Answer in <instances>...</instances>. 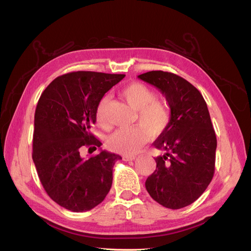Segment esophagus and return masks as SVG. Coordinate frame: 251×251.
<instances>
[{"mask_svg":"<svg viewBox=\"0 0 251 251\" xmlns=\"http://www.w3.org/2000/svg\"><path fill=\"white\" fill-rule=\"evenodd\" d=\"M123 159L125 161H133L136 159V156H124Z\"/></svg>","mask_w":251,"mask_h":251,"instance_id":"34e87169","label":"esophagus"}]
</instances>
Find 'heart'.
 Instances as JSON below:
<instances>
[{
  "label": "heart",
  "mask_w": 251,
  "mask_h": 251,
  "mask_svg": "<svg viewBox=\"0 0 251 251\" xmlns=\"http://www.w3.org/2000/svg\"><path fill=\"white\" fill-rule=\"evenodd\" d=\"M121 95L133 109L138 111V121L141 126L123 128L111 135L107 147L118 154L131 155L137 151L151 137H159L171 121V109L168 103L156 100V93L142 82H132L121 90ZM109 96H103L95 109V119L104 130L110 125L105 118Z\"/></svg>",
  "instance_id": "obj_1"
}]
</instances>
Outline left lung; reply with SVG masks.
<instances>
[{
  "label": "left lung",
  "instance_id": "1",
  "mask_svg": "<svg viewBox=\"0 0 251 251\" xmlns=\"http://www.w3.org/2000/svg\"><path fill=\"white\" fill-rule=\"evenodd\" d=\"M161 91L171 108L168 128L154 141L162 151L146 181L150 196L162 206L179 209L194 203L214 177L217 137L199 90L179 75L150 71L138 75Z\"/></svg>",
  "mask_w": 251,
  "mask_h": 251
}]
</instances>
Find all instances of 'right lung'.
I'll list each match as a JSON object with an SVG mask.
<instances>
[{
    "label": "right lung",
    "instance_id": "1",
    "mask_svg": "<svg viewBox=\"0 0 251 251\" xmlns=\"http://www.w3.org/2000/svg\"><path fill=\"white\" fill-rule=\"evenodd\" d=\"M126 76L92 71L56 77L42 93L34 114L32 159L41 183L50 198L74 212L101 203L110 192L113 166L121 157L100 151L85 159V148H100L90 132L96 105Z\"/></svg>",
    "mask_w": 251,
    "mask_h": 251
}]
</instances>
